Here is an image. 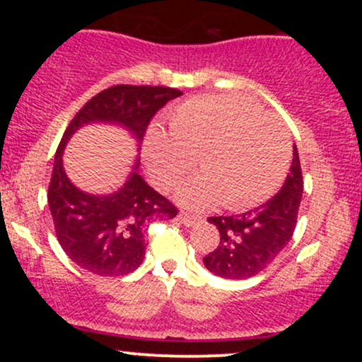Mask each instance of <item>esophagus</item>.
Instances as JSON below:
<instances>
[{
  "label": "esophagus",
  "mask_w": 362,
  "mask_h": 362,
  "mask_svg": "<svg viewBox=\"0 0 362 362\" xmlns=\"http://www.w3.org/2000/svg\"><path fill=\"white\" fill-rule=\"evenodd\" d=\"M180 221H182V224H185V226H194L195 223L201 221V216H195V214H190V213H182L180 214Z\"/></svg>",
  "instance_id": "obj_1"
}]
</instances>
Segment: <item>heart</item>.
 <instances>
[{
    "mask_svg": "<svg viewBox=\"0 0 362 362\" xmlns=\"http://www.w3.org/2000/svg\"><path fill=\"white\" fill-rule=\"evenodd\" d=\"M199 161L201 175L178 190L189 207L247 209L276 192L289 168L291 139L276 119L243 98L211 95L182 103L168 134L153 131L144 146L149 177L173 189Z\"/></svg>",
    "mask_w": 362,
    "mask_h": 362,
    "instance_id": "heart-1",
    "label": "heart"
}]
</instances>
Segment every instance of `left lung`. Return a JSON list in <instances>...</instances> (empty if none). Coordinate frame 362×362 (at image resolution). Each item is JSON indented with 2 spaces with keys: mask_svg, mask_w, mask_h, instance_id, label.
Masks as SVG:
<instances>
[{
  "mask_svg": "<svg viewBox=\"0 0 362 362\" xmlns=\"http://www.w3.org/2000/svg\"><path fill=\"white\" fill-rule=\"evenodd\" d=\"M301 195L303 173L294 144L288 177L272 199L248 213L207 218L219 231V245L204 257L207 271L224 279H248L267 269L293 238Z\"/></svg>",
  "mask_w": 362,
  "mask_h": 362,
  "instance_id": "left-lung-1",
  "label": "left lung"
}]
</instances>
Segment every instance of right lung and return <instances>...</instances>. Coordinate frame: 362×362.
Segmentation results:
<instances>
[{
	"mask_svg": "<svg viewBox=\"0 0 362 362\" xmlns=\"http://www.w3.org/2000/svg\"><path fill=\"white\" fill-rule=\"evenodd\" d=\"M182 91L168 86L115 85L91 97L66 127L54 158L47 202L57 242L78 267L97 276H127L143 264L146 228L175 218V204L132 172L117 192L93 195L76 189L62 168V149L90 122H112L143 141L156 112Z\"/></svg>",
	"mask_w": 362,
	"mask_h": 362,
	"instance_id": "obj_1",
	"label": "right lung"
}]
</instances>
